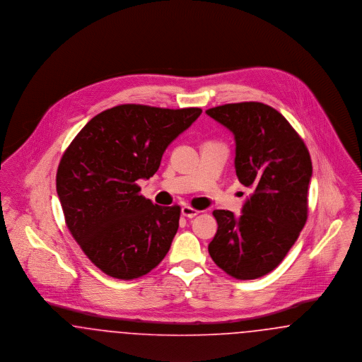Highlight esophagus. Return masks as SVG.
I'll use <instances>...</instances> for the list:
<instances>
[{"mask_svg": "<svg viewBox=\"0 0 362 362\" xmlns=\"http://www.w3.org/2000/svg\"><path fill=\"white\" fill-rule=\"evenodd\" d=\"M182 214L187 218H194L197 214H199V210L191 206H183L182 207Z\"/></svg>", "mask_w": 362, "mask_h": 362, "instance_id": "esophagus-1", "label": "esophagus"}]
</instances>
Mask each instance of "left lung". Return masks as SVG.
<instances>
[{
  "mask_svg": "<svg viewBox=\"0 0 362 362\" xmlns=\"http://www.w3.org/2000/svg\"><path fill=\"white\" fill-rule=\"evenodd\" d=\"M206 114L233 133L238 179L252 189L240 217L213 211L218 229L209 254L226 274L257 279L284 260L307 223L310 152L292 124L267 104H224Z\"/></svg>",
  "mask_w": 362,
  "mask_h": 362,
  "instance_id": "obj_1",
  "label": "left lung"
}]
</instances>
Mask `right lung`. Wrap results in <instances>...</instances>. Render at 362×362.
Listing matches in <instances>:
<instances>
[{"mask_svg":"<svg viewBox=\"0 0 362 362\" xmlns=\"http://www.w3.org/2000/svg\"><path fill=\"white\" fill-rule=\"evenodd\" d=\"M121 104L93 117L70 142L57 171L65 223L88 259L107 276L134 279L164 259L180 206H158L139 194L167 146L201 115Z\"/></svg>","mask_w":362,"mask_h":362,"instance_id":"1","label":"right lung"}]
</instances>
